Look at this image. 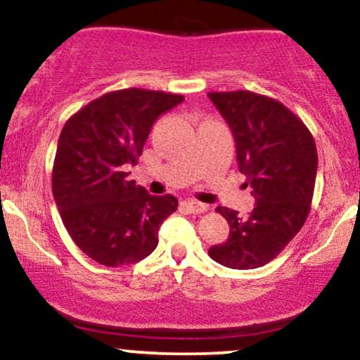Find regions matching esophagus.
I'll return each mask as SVG.
<instances>
[{
    "label": "esophagus",
    "instance_id": "esophagus-1",
    "mask_svg": "<svg viewBox=\"0 0 360 360\" xmlns=\"http://www.w3.org/2000/svg\"><path fill=\"white\" fill-rule=\"evenodd\" d=\"M183 206L186 210H188L189 213H194V214H200V213H205L206 210H208V206L206 205H203V203H200V201H183Z\"/></svg>",
    "mask_w": 360,
    "mask_h": 360
}]
</instances>
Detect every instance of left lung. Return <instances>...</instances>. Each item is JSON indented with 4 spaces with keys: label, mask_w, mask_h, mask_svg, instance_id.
Returning <instances> with one entry per match:
<instances>
[{
    "label": "left lung",
    "mask_w": 360,
    "mask_h": 360,
    "mask_svg": "<svg viewBox=\"0 0 360 360\" xmlns=\"http://www.w3.org/2000/svg\"><path fill=\"white\" fill-rule=\"evenodd\" d=\"M208 98L232 130L238 171L255 198L247 217L218 206L230 233L208 254L225 267L255 269L274 259L307 221L318 169L315 140L272 98L252 91L208 93Z\"/></svg>",
    "instance_id": "obj_1"
}]
</instances>
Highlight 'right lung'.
I'll return each mask as SVG.
<instances>
[{"label":"right lung","mask_w":360,"mask_h":360,"mask_svg":"<svg viewBox=\"0 0 360 360\" xmlns=\"http://www.w3.org/2000/svg\"><path fill=\"white\" fill-rule=\"evenodd\" d=\"M181 94L120 89L65 122L57 142L52 193L62 223L88 257L108 267L135 264L159 243L162 221L177 210L172 194L152 196L128 179L157 118Z\"/></svg>","instance_id":"1"}]
</instances>
